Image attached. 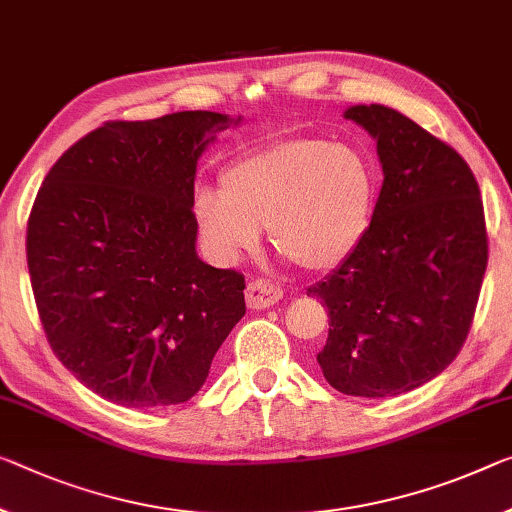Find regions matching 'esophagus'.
<instances>
[{"label": "esophagus", "mask_w": 512, "mask_h": 512, "mask_svg": "<svg viewBox=\"0 0 512 512\" xmlns=\"http://www.w3.org/2000/svg\"><path fill=\"white\" fill-rule=\"evenodd\" d=\"M283 290L277 286V283L267 281V279H256L247 283L245 290V300L249 309H267V306L277 304L281 300Z\"/></svg>", "instance_id": "34e87169"}]
</instances>
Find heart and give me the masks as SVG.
<instances>
[{
    "mask_svg": "<svg viewBox=\"0 0 512 512\" xmlns=\"http://www.w3.org/2000/svg\"><path fill=\"white\" fill-rule=\"evenodd\" d=\"M377 171L361 148L288 137L240 155L219 192L194 196V222L212 256L233 261L270 229L274 249L311 272L355 254L373 222Z\"/></svg>",
    "mask_w": 512,
    "mask_h": 512,
    "instance_id": "b5f03b06",
    "label": "heart"
}]
</instances>
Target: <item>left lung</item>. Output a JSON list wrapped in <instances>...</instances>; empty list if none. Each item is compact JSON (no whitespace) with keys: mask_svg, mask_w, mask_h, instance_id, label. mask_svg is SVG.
Returning a JSON list of instances; mask_svg holds the SVG:
<instances>
[{"mask_svg":"<svg viewBox=\"0 0 512 512\" xmlns=\"http://www.w3.org/2000/svg\"><path fill=\"white\" fill-rule=\"evenodd\" d=\"M343 116L377 141L382 190L355 254L306 295L327 306L325 380L387 398L430 382L465 343L487 267L483 201L469 164L396 109Z\"/></svg>","mask_w":512,"mask_h":512,"instance_id":"8db88e82","label":"left lung"}]
</instances>
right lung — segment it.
<instances>
[{"instance_id": "right-lung-1", "label": "right lung", "mask_w": 512, "mask_h": 512, "mask_svg": "<svg viewBox=\"0 0 512 512\" xmlns=\"http://www.w3.org/2000/svg\"><path fill=\"white\" fill-rule=\"evenodd\" d=\"M242 119L112 121L59 157L27 224L47 341L86 389L151 410L190 400L245 316V277L196 254V162Z\"/></svg>"}]
</instances>
